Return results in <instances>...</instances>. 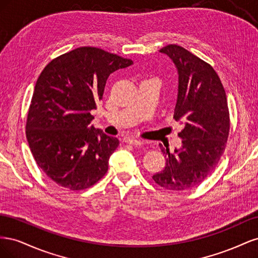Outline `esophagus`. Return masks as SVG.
I'll list each match as a JSON object with an SVG mask.
<instances>
[{
  "mask_svg": "<svg viewBox=\"0 0 258 258\" xmlns=\"http://www.w3.org/2000/svg\"><path fill=\"white\" fill-rule=\"evenodd\" d=\"M126 142L128 143V144H131V145H136V146H138V145H143L145 142H144V140H140V139H132V138H128V139H126Z\"/></svg>",
  "mask_w": 258,
  "mask_h": 258,
  "instance_id": "1",
  "label": "esophagus"
}]
</instances>
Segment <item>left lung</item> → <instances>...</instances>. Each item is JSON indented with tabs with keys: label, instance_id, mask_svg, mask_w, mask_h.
<instances>
[{
	"label": "left lung",
	"instance_id": "left-lung-1",
	"mask_svg": "<svg viewBox=\"0 0 258 258\" xmlns=\"http://www.w3.org/2000/svg\"><path fill=\"white\" fill-rule=\"evenodd\" d=\"M174 63L177 97L174 118L183 130L182 146L166 154V167L153 175L159 186L185 190L200 184L216 167L229 135L227 99L220 77L207 62L177 45L160 49Z\"/></svg>",
	"mask_w": 258,
	"mask_h": 258
}]
</instances>
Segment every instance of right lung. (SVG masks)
I'll return each mask as SVG.
<instances>
[{
	"label": "right lung",
	"instance_id": "add662e5",
	"mask_svg": "<svg viewBox=\"0 0 258 258\" xmlns=\"http://www.w3.org/2000/svg\"><path fill=\"white\" fill-rule=\"evenodd\" d=\"M134 62L96 47H80L53 59L37 79L28 113L27 140L44 173L81 190L96 184L119 144L90 121L110 74Z\"/></svg>",
	"mask_w": 258,
	"mask_h": 258
}]
</instances>
